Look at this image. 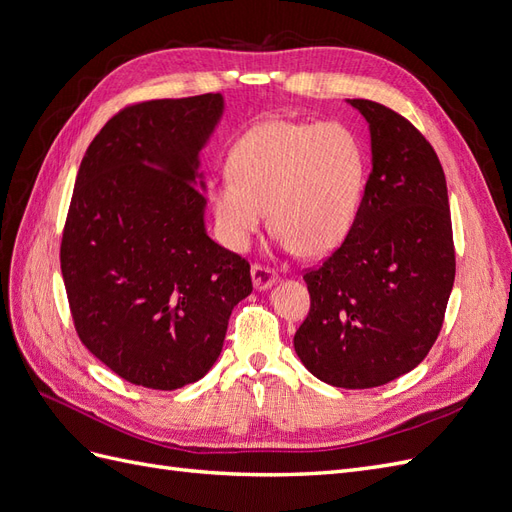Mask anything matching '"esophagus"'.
I'll return each instance as SVG.
<instances>
[{"mask_svg": "<svg viewBox=\"0 0 512 512\" xmlns=\"http://www.w3.org/2000/svg\"><path fill=\"white\" fill-rule=\"evenodd\" d=\"M252 282H254L256 290H267L277 282V273L271 267L254 265L252 267Z\"/></svg>", "mask_w": 512, "mask_h": 512, "instance_id": "34e87169", "label": "esophagus"}]
</instances>
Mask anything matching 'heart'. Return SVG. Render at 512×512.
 I'll use <instances>...</instances> for the list:
<instances>
[{
    "label": "heart",
    "mask_w": 512,
    "mask_h": 512,
    "mask_svg": "<svg viewBox=\"0 0 512 512\" xmlns=\"http://www.w3.org/2000/svg\"><path fill=\"white\" fill-rule=\"evenodd\" d=\"M365 151L342 123L271 119L247 130L228 156V177L209 200L220 239L245 250L269 220L305 256L342 245L359 211Z\"/></svg>",
    "instance_id": "heart-1"
}]
</instances>
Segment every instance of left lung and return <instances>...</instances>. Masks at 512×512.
Instances as JSON below:
<instances>
[{"label": "left lung", "instance_id": "8db88e82", "mask_svg": "<svg viewBox=\"0 0 512 512\" xmlns=\"http://www.w3.org/2000/svg\"><path fill=\"white\" fill-rule=\"evenodd\" d=\"M369 123L371 173L344 243L307 271L309 314L294 350L342 389L408 374L438 339L455 282L442 164L412 123L371 100H348Z\"/></svg>", "mask_w": 512, "mask_h": 512}]
</instances>
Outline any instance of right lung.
Instances as JSON below:
<instances>
[{
	"label": "right lung",
	"mask_w": 512,
	"mask_h": 512,
	"mask_svg": "<svg viewBox=\"0 0 512 512\" xmlns=\"http://www.w3.org/2000/svg\"><path fill=\"white\" fill-rule=\"evenodd\" d=\"M220 94L126 106L87 147L61 237L74 329L123 380L175 391L218 361L250 262L205 230L198 153Z\"/></svg>",
	"instance_id": "1"
}]
</instances>
